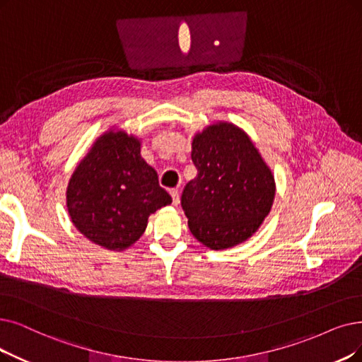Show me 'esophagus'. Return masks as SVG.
<instances>
[{
    "label": "esophagus",
    "mask_w": 362,
    "mask_h": 362,
    "mask_svg": "<svg viewBox=\"0 0 362 362\" xmlns=\"http://www.w3.org/2000/svg\"><path fill=\"white\" fill-rule=\"evenodd\" d=\"M170 196H172V204L177 206L180 204V192L177 189H170Z\"/></svg>",
    "instance_id": "obj_1"
}]
</instances>
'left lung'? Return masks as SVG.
Segmentation results:
<instances>
[{
	"label": "left lung",
	"instance_id": "obj_1",
	"mask_svg": "<svg viewBox=\"0 0 362 362\" xmlns=\"http://www.w3.org/2000/svg\"><path fill=\"white\" fill-rule=\"evenodd\" d=\"M192 160L197 175L185 185L181 206L193 236L220 251L248 240L269 215L276 184L243 129L209 124L194 135Z\"/></svg>",
	"mask_w": 362,
	"mask_h": 362
}]
</instances>
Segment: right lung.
<instances>
[{
	"label": "right lung",
	"instance_id": "obj_1",
	"mask_svg": "<svg viewBox=\"0 0 362 362\" xmlns=\"http://www.w3.org/2000/svg\"><path fill=\"white\" fill-rule=\"evenodd\" d=\"M169 204L157 172L141 157V139L115 127L93 142L66 189L72 224L110 251L132 247L146 231L148 216Z\"/></svg>",
	"mask_w": 362,
	"mask_h": 362
}]
</instances>
